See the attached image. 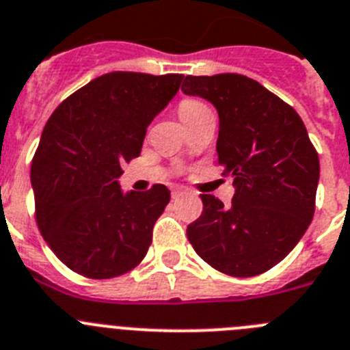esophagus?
<instances>
[{
  "mask_svg": "<svg viewBox=\"0 0 350 350\" xmlns=\"http://www.w3.org/2000/svg\"><path fill=\"white\" fill-rule=\"evenodd\" d=\"M182 192H184V191H182L180 187H173V189H172V198H173V200H175V198L180 196Z\"/></svg>",
  "mask_w": 350,
  "mask_h": 350,
  "instance_id": "esophagus-1",
  "label": "esophagus"
}]
</instances>
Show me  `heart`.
<instances>
[{
  "instance_id": "1",
  "label": "heart",
  "mask_w": 350,
  "mask_h": 350,
  "mask_svg": "<svg viewBox=\"0 0 350 350\" xmlns=\"http://www.w3.org/2000/svg\"><path fill=\"white\" fill-rule=\"evenodd\" d=\"M206 114H211L210 107L203 100H200V98L189 97L178 104V116H180V120L185 124L200 120L201 116H206Z\"/></svg>"
}]
</instances>
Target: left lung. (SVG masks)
<instances>
[{"mask_svg": "<svg viewBox=\"0 0 350 350\" xmlns=\"http://www.w3.org/2000/svg\"><path fill=\"white\" fill-rule=\"evenodd\" d=\"M182 92L219 112L217 154L234 178L230 206L201 194L203 213L187 238L206 264L252 278L280 264L309 227L319 158L291 105L243 75L182 76Z\"/></svg>", "mask_w": 350, "mask_h": 350, "instance_id": "left-lung-1", "label": "left lung"}]
</instances>
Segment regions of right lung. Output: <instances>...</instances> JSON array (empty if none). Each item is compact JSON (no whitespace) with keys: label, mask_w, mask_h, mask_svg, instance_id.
<instances>
[{"label":"right lung","mask_w":350,"mask_h":350,"mask_svg":"<svg viewBox=\"0 0 350 350\" xmlns=\"http://www.w3.org/2000/svg\"><path fill=\"white\" fill-rule=\"evenodd\" d=\"M180 83L182 75L109 72L67 97L44 124L31 165L36 222L70 271L109 280L144 260L170 191L156 184L123 192L118 178Z\"/></svg>","instance_id":"1"}]
</instances>
